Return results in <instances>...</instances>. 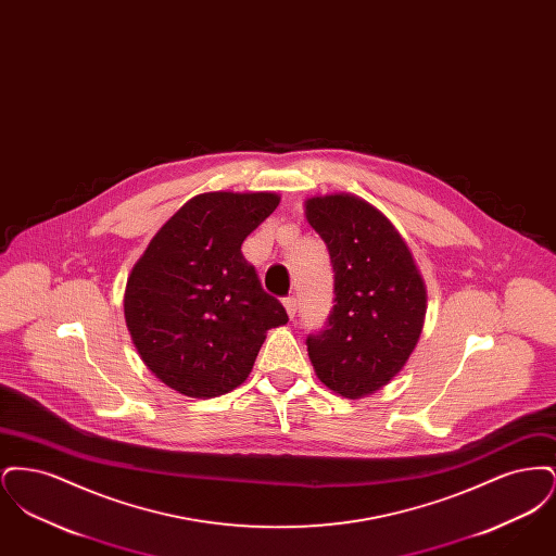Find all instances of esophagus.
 Listing matches in <instances>:
<instances>
[{
    "label": "esophagus",
    "mask_w": 556,
    "mask_h": 556,
    "mask_svg": "<svg viewBox=\"0 0 556 556\" xmlns=\"http://www.w3.org/2000/svg\"><path fill=\"white\" fill-rule=\"evenodd\" d=\"M283 308H286L288 317H295V311H298V302H295V298H293V295H290V298H286V300H283Z\"/></svg>",
    "instance_id": "esophagus-1"
}]
</instances>
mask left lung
I'll use <instances>...</instances> for the list:
<instances>
[{
  "label": "left lung",
  "mask_w": 556,
  "mask_h": 556,
  "mask_svg": "<svg viewBox=\"0 0 556 556\" xmlns=\"http://www.w3.org/2000/svg\"><path fill=\"white\" fill-rule=\"evenodd\" d=\"M304 214L336 273L327 327L306 340L313 369L338 396H370L404 369L419 344L424 275L394 223L361 195H313Z\"/></svg>",
  "instance_id": "obj_1"
}]
</instances>
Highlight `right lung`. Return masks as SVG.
<instances>
[{
    "instance_id": "obj_1",
    "label": "right lung",
    "mask_w": 556,
    "mask_h": 556,
    "mask_svg": "<svg viewBox=\"0 0 556 556\" xmlns=\"http://www.w3.org/2000/svg\"><path fill=\"white\" fill-rule=\"evenodd\" d=\"M281 202L275 191H206L175 212L131 268L123 308L132 345L166 388L189 397L236 390L266 331L288 323L241 243Z\"/></svg>"
}]
</instances>
